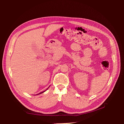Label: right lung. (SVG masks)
Listing matches in <instances>:
<instances>
[{"label":"right lung","instance_id":"obj_1","mask_svg":"<svg viewBox=\"0 0 124 124\" xmlns=\"http://www.w3.org/2000/svg\"><path fill=\"white\" fill-rule=\"evenodd\" d=\"M45 91H44V92H41V93H39V94H41V93H44V92Z\"/></svg>","mask_w":124,"mask_h":124}]
</instances>
